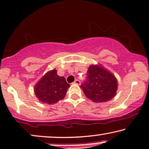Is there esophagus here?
<instances>
[{
    "mask_svg": "<svg viewBox=\"0 0 149 149\" xmlns=\"http://www.w3.org/2000/svg\"><path fill=\"white\" fill-rule=\"evenodd\" d=\"M73 83H74V84H76V85H80V81L79 80L76 79V80H75V81H74V82H73Z\"/></svg>",
    "mask_w": 149,
    "mask_h": 149,
    "instance_id": "esophagus-1",
    "label": "esophagus"
}]
</instances>
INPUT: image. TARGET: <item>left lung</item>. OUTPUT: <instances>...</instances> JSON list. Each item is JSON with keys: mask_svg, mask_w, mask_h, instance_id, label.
I'll return each instance as SVG.
<instances>
[{"mask_svg": "<svg viewBox=\"0 0 149 149\" xmlns=\"http://www.w3.org/2000/svg\"><path fill=\"white\" fill-rule=\"evenodd\" d=\"M80 87L87 98L96 103H101L115 96L117 81L112 73L102 67L92 65L89 67L85 81Z\"/></svg>", "mask_w": 149, "mask_h": 149, "instance_id": "obj_1", "label": "left lung"}]
</instances>
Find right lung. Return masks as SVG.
Listing matches in <instances>:
<instances>
[{
    "label": "right lung",
    "instance_id": "add662e5",
    "mask_svg": "<svg viewBox=\"0 0 149 149\" xmlns=\"http://www.w3.org/2000/svg\"><path fill=\"white\" fill-rule=\"evenodd\" d=\"M69 84L63 76H59L55 69L48 71L37 82L35 92L40 101L48 104L56 103L65 96Z\"/></svg>",
    "mask_w": 149,
    "mask_h": 149
}]
</instances>
